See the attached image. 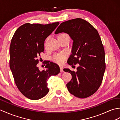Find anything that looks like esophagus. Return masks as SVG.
<instances>
[{"instance_id":"1","label":"esophagus","mask_w":120,"mask_h":120,"mask_svg":"<svg viewBox=\"0 0 120 120\" xmlns=\"http://www.w3.org/2000/svg\"><path fill=\"white\" fill-rule=\"evenodd\" d=\"M60 71L61 72V73H63L64 72V71H63V67H60Z\"/></svg>"}]
</instances>
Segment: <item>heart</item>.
<instances>
[{
	"label": "heart",
	"mask_w": 120,
	"mask_h": 120,
	"mask_svg": "<svg viewBox=\"0 0 120 120\" xmlns=\"http://www.w3.org/2000/svg\"><path fill=\"white\" fill-rule=\"evenodd\" d=\"M59 37H68L69 38L68 35L66 33H62L61 34L58 38ZM68 55L65 52H60V53H55L52 57V61L55 63L58 64H62L65 62L67 59Z\"/></svg>",
	"instance_id": "b5f03b06"
}]
</instances>
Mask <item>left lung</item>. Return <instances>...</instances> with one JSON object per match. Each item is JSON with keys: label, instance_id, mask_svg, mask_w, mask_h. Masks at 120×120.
<instances>
[{"label": "left lung", "instance_id": "8db88e82", "mask_svg": "<svg viewBox=\"0 0 120 120\" xmlns=\"http://www.w3.org/2000/svg\"><path fill=\"white\" fill-rule=\"evenodd\" d=\"M62 32L68 34L73 40L68 64L79 65L76 72L63 69L72 76L67 88L75 97L87 98L100 87L105 71V51L101 39L91 24L79 18L61 23L55 33Z\"/></svg>", "mask_w": 120, "mask_h": 120}]
</instances>
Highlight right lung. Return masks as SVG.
I'll return each instance as SVG.
<instances>
[{"label":"right lung","mask_w":120,"mask_h":120,"mask_svg":"<svg viewBox=\"0 0 120 120\" xmlns=\"http://www.w3.org/2000/svg\"><path fill=\"white\" fill-rule=\"evenodd\" d=\"M59 24L29 23L17 29L11 40L10 67L15 84L22 94L30 100L43 98L49 93L47 80L60 73L59 66L46 63V70L40 71L37 66L38 57L44 52V41Z\"/></svg>","instance_id":"add662e5"}]
</instances>
